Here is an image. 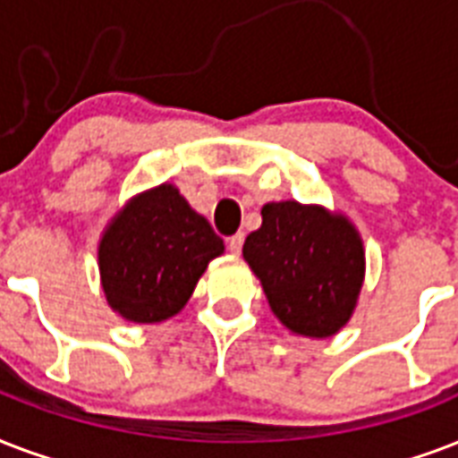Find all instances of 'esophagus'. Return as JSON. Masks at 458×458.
I'll return each mask as SVG.
<instances>
[{"label": "esophagus", "instance_id": "esophagus-1", "mask_svg": "<svg viewBox=\"0 0 458 458\" xmlns=\"http://www.w3.org/2000/svg\"><path fill=\"white\" fill-rule=\"evenodd\" d=\"M243 239H246V236H243V233H233V236H229V241H226V243H229V250H232L233 255H239L241 253V248H243Z\"/></svg>", "mask_w": 458, "mask_h": 458}]
</instances>
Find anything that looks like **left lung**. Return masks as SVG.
Here are the masks:
<instances>
[{
  "mask_svg": "<svg viewBox=\"0 0 458 458\" xmlns=\"http://www.w3.org/2000/svg\"><path fill=\"white\" fill-rule=\"evenodd\" d=\"M243 258L260 279L272 313L293 335H336L356 308L365 250L356 226L320 205L267 203L248 233Z\"/></svg>",
  "mask_w": 458,
  "mask_h": 458,
  "instance_id": "1",
  "label": "left lung"
}]
</instances>
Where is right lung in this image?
Here are the masks:
<instances>
[{"instance_id":"obj_1","label":"right lung","mask_w":458,"mask_h":458,"mask_svg":"<svg viewBox=\"0 0 458 458\" xmlns=\"http://www.w3.org/2000/svg\"><path fill=\"white\" fill-rule=\"evenodd\" d=\"M222 253L210 222L162 183L131 198L102 233V292L126 320L162 322L189 303L208 262Z\"/></svg>"}]
</instances>
